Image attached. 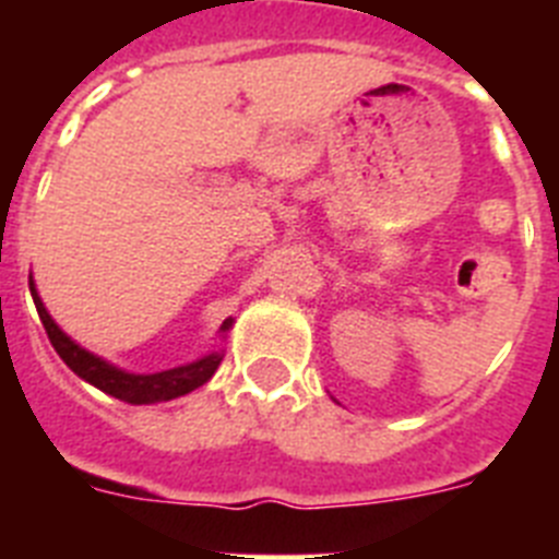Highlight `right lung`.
<instances>
[{
    "label": "right lung",
    "instance_id": "add662e5",
    "mask_svg": "<svg viewBox=\"0 0 559 559\" xmlns=\"http://www.w3.org/2000/svg\"><path fill=\"white\" fill-rule=\"evenodd\" d=\"M29 294H33L38 319H41L44 330H47L49 335V344L56 347V353L61 355L63 364H67L78 378H83L86 383L97 386L100 392L111 394V397L122 400V403H131V406H151V403H165V400L190 394L192 389L204 386L206 380L215 374V369L221 367V360H224V353H210L204 355V358L192 360V364H185V367L165 369V372H153V374L126 372V369L114 367V364L103 360L100 355L83 349L81 344H75V341L69 338V335L52 322V316L47 313L41 296H38L33 276H29ZM229 328H231V319H226V322L221 324V333H226Z\"/></svg>",
    "mask_w": 559,
    "mask_h": 559
}]
</instances>
